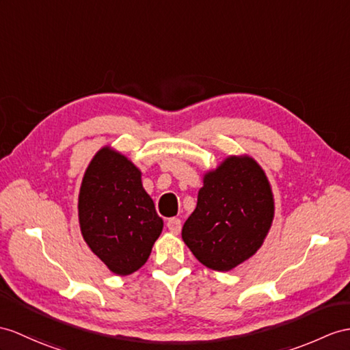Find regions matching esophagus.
I'll list each match as a JSON object with an SVG mask.
<instances>
[{
	"label": "esophagus",
	"mask_w": 350,
	"mask_h": 350,
	"mask_svg": "<svg viewBox=\"0 0 350 350\" xmlns=\"http://www.w3.org/2000/svg\"><path fill=\"white\" fill-rule=\"evenodd\" d=\"M166 227H167L172 233L178 234V233L181 232V219H180V218H170V219H167Z\"/></svg>",
	"instance_id": "obj_1"
}]
</instances>
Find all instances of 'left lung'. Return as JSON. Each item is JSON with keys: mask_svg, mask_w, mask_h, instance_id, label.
<instances>
[{"mask_svg": "<svg viewBox=\"0 0 350 350\" xmlns=\"http://www.w3.org/2000/svg\"><path fill=\"white\" fill-rule=\"evenodd\" d=\"M266 174L248 156H230L203 178L183 239L204 266L228 271L258 251L273 221Z\"/></svg>", "mask_w": 350, "mask_h": 350, "instance_id": "left-lung-1", "label": "left lung"}]
</instances>
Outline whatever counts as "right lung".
I'll return each mask as SVG.
<instances>
[{
  "label": "right lung",
  "instance_id": "add662e5",
  "mask_svg": "<svg viewBox=\"0 0 350 350\" xmlns=\"http://www.w3.org/2000/svg\"><path fill=\"white\" fill-rule=\"evenodd\" d=\"M79 219L89 248L120 276L147 262L163 228L139 169L109 147L96 152L83 176Z\"/></svg>",
  "mask_w": 350,
  "mask_h": 350
}]
</instances>
